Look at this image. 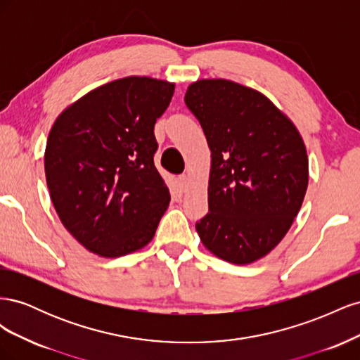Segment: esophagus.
I'll list each match as a JSON object with an SVG mask.
<instances>
[{
	"label": "esophagus",
	"instance_id": "1",
	"mask_svg": "<svg viewBox=\"0 0 360 360\" xmlns=\"http://www.w3.org/2000/svg\"><path fill=\"white\" fill-rule=\"evenodd\" d=\"M179 184H180V188H181L183 191L188 188V184H189L188 174H181V176H179Z\"/></svg>",
	"mask_w": 360,
	"mask_h": 360
}]
</instances>
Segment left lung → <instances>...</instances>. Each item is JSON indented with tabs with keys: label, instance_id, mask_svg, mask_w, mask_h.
I'll return each instance as SVG.
<instances>
[{
	"label": "left lung",
	"instance_id": "8db88e82",
	"mask_svg": "<svg viewBox=\"0 0 360 360\" xmlns=\"http://www.w3.org/2000/svg\"><path fill=\"white\" fill-rule=\"evenodd\" d=\"M184 102L212 153L209 213L195 228L207 250L252 264L288 233L308 189V155L297 127L270 99L228 79L192 82Z\"/></svg>",
	"mask_w": 360,
	"mask_h": 360
}]
</instances>
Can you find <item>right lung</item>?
<instances>
[{
    "mask_svg": "<svg viewBox=\"0 0 360 360\" xmlns=\"http://www.w3.org/2000/svg\"><path fill=\"white\" fill-rule=\"evenodd\" d=\"M176 84L127 76L69 105L45 150V174L64 228L90 252L117 258L147 246L169 205L155 167L156 120Z\"/></svg>",
    "mask_w": 360,
    "mask_h": 360,
    "instance_id": "1",
    "label": "right lung"
}]
</instances>
